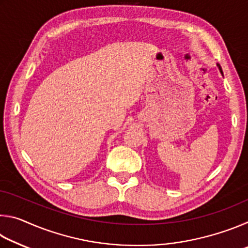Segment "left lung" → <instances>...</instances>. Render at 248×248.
<instances>
[{
  "label": "left lung",
  "instance_id": "1",
  "mask_svg": "<svg viewBox=\"0 0 248 248\" xmlns=\"http://www.w3.org/2000/svg\"><path fill=\"white\" fill-rule=\"evenodd\" d=\"M217 68H219V70H220V72H221V74H222V75H223V72H222V69H221V66H220V64H217Z\"/></svg>",
  "mask_w": 248,
  "mask_h": 248
}]
</instances>
